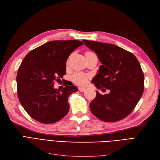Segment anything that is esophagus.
<instances>
[{
  "mask_svg": "<svg viewBox=\"0 0 160 160\" xmlns=\"http://www.w3.org/2000/svg\"><path fill=\"white\" fill-rule=\"evenodd\" d=\"M79 90L81 92H83V91H85L86 90V89L85 88H79Z\"/></svg>",
  "mask_w": 160,
  "mask_h": 160,
  "instance_id": "esophagus-1",
  "label": "esophagus"
}]
</instances>
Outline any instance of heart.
<instances>
[{
    "label": "heart",
    "mask_w": 160,
    "mask_h": 160,
    "mask_svg": "<svg viewBox=\"0 0 160 160\" xmlns=\"http://www.w3.org/2000/svg\"><path fill=\"white\" fill-rule=\"evenodd\" d=\"M88 78L89 77L88 75L83 73H80V72H77V73L72 76V80L73 81V82L80 85H83L86 84L88 81Z\"/></svg>",
    "instance_id": "heart-1"
}]
</instances>
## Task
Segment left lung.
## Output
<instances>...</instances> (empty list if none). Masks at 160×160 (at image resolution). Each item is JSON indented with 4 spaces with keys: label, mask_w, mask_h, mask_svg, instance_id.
<instances>
[{
    "label": "left lung",
    "mask_w": 160,
    "mask_h": 160,
    "mask_svg": "<svg viewBox=\"0 0 160 160\" xmlns=\"http://www.w3.org/2000/svg\"><path fill=\"white\" fill-rule=\"evenodd\" d=\"M98 55L101 65L92 79L96 88L109 89L108 94L96 91L89 108L98 119L115 122L132 113L144 90V75L137 58L123 48L109 43L82 40Z\"/></svg>",
    "instance_id": "8db88e82"
}]
</instances>
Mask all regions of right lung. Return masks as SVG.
<instances>
[{
    "label": "right lung",
    "mask_w": 160,
    "mask_h": 160,
    "mask_svg": "<svg viewBox=\"0 0 160 160\" xmlns=\"http://www.w3.org/2000/svg\"><path fill=\"white\" fill-rule=\"evenodd\" d=\"M83 45L79 41H52L24 58L17 76L18 97L27 113L37 122L55 123L68 113L67 99L78 89L67 85L60 91L54 88V82L66 74L67 59Z\"/></svg>",
    "instance_id": "right-lung-1"
}]
</instances>
